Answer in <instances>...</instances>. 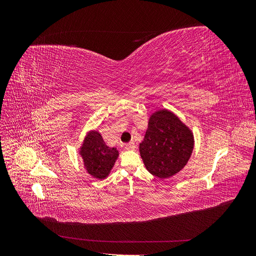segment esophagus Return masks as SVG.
Segmentation results:
<instances>
[{"label": "esophagus", "mask_w": 256, "mask_h": 256, "mask_svg": "<svg viewBox=\"0 0 256 256\" xmlns=\"http://www.w3.org/2000/svg\"><path fill=\"white\" fill-rule=\"evenodd\" d=\"M136 144H134V142H129V143H127L126 145H125V148L127 150H136Z\"/></svg>", "instance_id": "obj_1"}]
</instances>
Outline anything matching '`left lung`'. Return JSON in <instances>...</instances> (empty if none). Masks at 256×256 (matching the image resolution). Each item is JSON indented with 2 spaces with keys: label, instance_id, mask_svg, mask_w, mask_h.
I'll return each instance as SVG.
<instances>
[{
  "label": "left lung",
  "instance_id": "left-lung-1",
  "mask_svg": "<svg viewBox=\"0 0 256 256\" xmlns=\"http://www.w3.org/2000/svg\"><path fill=\"white\" fill-rule=\"evenodd\" d=\"M193 145L191 130L174 113L159 110L148 120L140 154L147 171L159 178H168L187 164Z\"/></svg>",
  "mask_w": 256,
  "mask_h": 256
}]
</instances>
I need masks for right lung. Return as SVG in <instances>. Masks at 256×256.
Wrapping results in <instances>:
<instances>
[{
	"label": "right lung",
	"mask_w": 256,
	"mask_h": 256,
	"mask_svg": "<svg viewBox=\"0 0 256 256\" xmlns=\"http://www.w3.org/2000/svg\"><path fill=\"white\" fill-rule=\"evenodd\" d=\"M80 154L88 173L102 180L109 175L118 157V150L115 147L106 146L98 131H90L84 138Z\"/></svg>",
	"instance_id": "add662e5"
}]
</instances>
